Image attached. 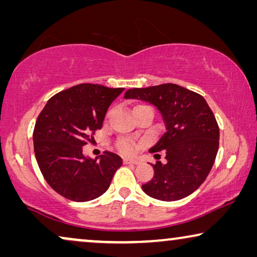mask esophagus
Returning <instances> with one entry per match:
<instances>
[{"label":"esophagus","instance_id":"34e87169","mask_svg":"<svg viewBox=\"0 0 257 257\" xmlns=\"http://www.w3.org/2000/svg\"><path fill=\"white\" fill-rule=\"evenodd\" d=\"M124 164H132V165H138L139 161L136 159H130V158H124Z\"/></svg>","mask_w":257,"mask_h":257}]
</instances>
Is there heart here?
Masks as SVG:
<instances>
[{
    "instance_id": "b5f03b06",
    "label": "heart",
    "mask_w": 257,
    "mask_h": 257,
    "mask_svg": "<svg viewBox=\"0 0 257 257\" xmlns=\"http://www.w3.org/2000/svg\"><path fill=\"white\" fill-rule=\"evenodd\" d=\"M140 106H144V105H136L135 108H133V111L137 110V108H139ZM111 111L107 112V115L106 117L108 118V115H110ZM115 146H117V150L119 152L124 153V154H133L136 152L137 150V145L131 140H127V139H120L118 140L117 144H115Z\"/></svg>"
}]
</instances>
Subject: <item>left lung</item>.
<instances>
[{"label":"left lung","instance_id":"obj_1","mask_svg":"<svg viewBox=\"0 0 257 257\" xmlns=\"http://www.w3.org/2000/svg\"><path fill=\"white\" fill-rule=\"evenodd\" d=\"M125 98L157 106L167 128L150 150L164 151L167 163L152 164L154 177L143 185V191L161 201H177L192 194L206 180L219 150V125L205 98L172 83L133 87L126 91Z\"/></svg>","mask_w":257,"mask_h":257}]
</instances>
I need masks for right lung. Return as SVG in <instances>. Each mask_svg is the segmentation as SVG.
<instances>
[{"instance_id": "right-lung-1", "label": "right lung", "mask_w": 257, "mask_h": 257, "mask_svg": "<svg viewBox=\"0 0 257 257\" xmlns=\"http://www.w3.org/2000/svg\"><path fill=\"white\" fill-rule=\"evenodd\" d=\"M122 91L78 84L52 96L38 115L33 135L35 156L45 181L59 195L84 202L107 191L121 158L105 151L90 160L82 147L103 127L108 106Z\"/></svg>"}]
</instances>
